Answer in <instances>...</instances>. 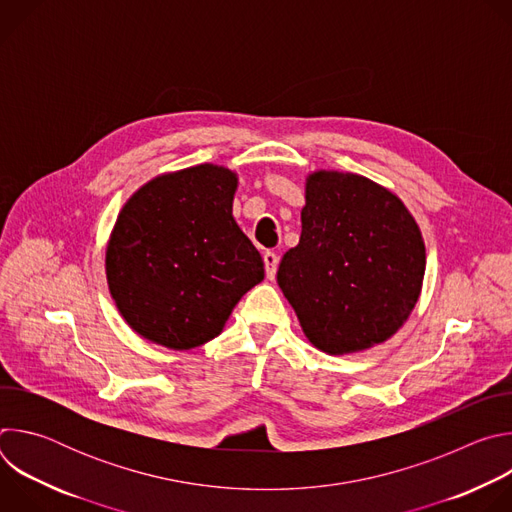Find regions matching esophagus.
Wrapping results in <instances>:
<instances>
[{
	"label": "esophagus",
	"mask_w": 512,
	"mask_h": 512,
	"mask_svg": "<svg viewBox=\"0 0 512 512\" xmlns=\"http://www.w3.org/2000/svg\"><path fill=\"white\" fill-rule=\"evenodd\" d=\"M263 263H265V275L267 279H275V273H277V263H279V257L273 253V251H265L263 255Z\"/></svg>",
	"instance_id": "obj_1"
}]
</instances>
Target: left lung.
<instances>
[{"instance_id":"1","label":"left lung","mask_w":512,"mask_h":512,"mask_svg":"<svg viewBox=\"0 0 512 512\" xmlns=\"http://www.w3.org/2000/svg\"><path fill=\"white\" fill-rule=\"evenodd\" d=\"M423 275L425 243L397 194L350 172L308 174L300 243L283 255L277 283L318 350L342 356L389 340Z\"/></svg>"}]
</instances>
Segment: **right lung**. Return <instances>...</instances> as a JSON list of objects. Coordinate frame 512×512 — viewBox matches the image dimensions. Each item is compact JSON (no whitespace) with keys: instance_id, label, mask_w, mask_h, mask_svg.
I'll return each mask as SVG.
<instances>
[{"instance_id":"1","label":"right lung","mask_w":512,"mask_h":512,"mask_svg":"<svg viewBox=\"0 0 512 512\" xmlns=\"http://www.w3.org/2000/svg\"><path fill=\"white\" fill-rule=\"evenodd\" d=\"M237 184V172L200 164L152 178L123 204L105 273L141 338L172 350L206 344L263 281V259L233 218Z\"/></svg>"}]
</instances>
